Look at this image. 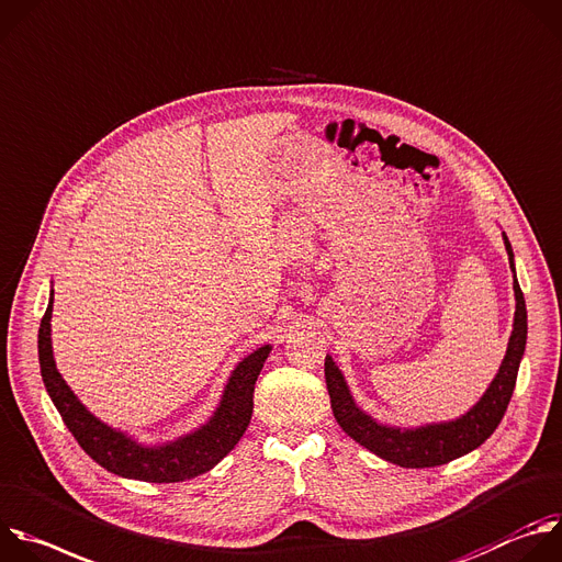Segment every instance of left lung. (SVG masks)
<instances>
[{
	"label": "left lung",
	"mask_w": 562,
	"mask_h": 562,
	"mask_svg": "<svg viewBox=\"0 0 562 562\" xmlns=\"http://www.w3.org/2000/svg\"><path fill=\"white\" fill-rule=\"evenodd\" d=\"M505 248L509 255V266L514 270V252L507 237ZM514 294L516 312L507 355L483 398L465 416L450 423H434L416 429L381 425L357 407L341 370L334 366L331 357H325V383L336 423L344 427L348 436L368 447L370 452L401 468H436L476 450L479 445H483L494 434V429L505 416L527 344V307L516 274Z\"/></svg>",
	"instance_id": "left-lung-1"
}]
</instances>
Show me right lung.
<instances>
[{
  "label": "right lung",
  "instance_id": "add662e5",
  "mask_svg": "<svg viewBox=\"0 0 562 562\" xmlns=\"http://www.w3.org/2000/svg\"><path fill=\"white\" fill-rule=\"evenodd\" d=\"M50 314L53 296L46 314L42 316L37 341L44 385L55 407L59 409L66 427L81 445V450L103 470L124 479H137L148 483L188 481L212 470L239 442L246 427L250 425L255 407V383L270 355V346L259 348L237 366L214 416L203 427L175 442L161 447H146L126 436L124 431L103 425L70 392V387L55 368L50 346Z\"/></svg>",
  "mask_w": 562,
  "mask_h": 562
}]
</instances>
